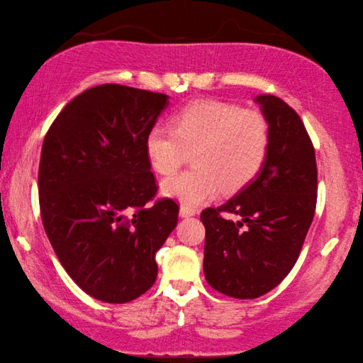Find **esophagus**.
I'll return each mask as SVG.
<instances>
[{
  "label": "esophagus",
  "instance_id": "34e87169",
  "mask_svg": "<svg viewBox=\"0 0 363 363\" xmlns=\"http://www.w3.org/2000/svg\"><path fill=\"white\" fill-rule=\"evenodd\" d=\"M179 216L181 218H192V216H195V210H192V208H189V206H181Z\"/></svg>",
  "mask_w": 363,
  "mask_h": 363
}]
</instances>
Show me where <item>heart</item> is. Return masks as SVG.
I'll return each mask as SVG.
<instances>
[{
    "label": "heart",
    "instance_id": "b5f03b06",
    "mask_svg": "<svg viewBox=\"0 0 363 363\" xmlns=\"http://www.w3.org/2000/svg\"><path fill=\"white\" fill-rule=\"evenodd\" d=\"M174 130L153 126L144 149L152 169L169 176L194 153V169L162 182V194L184 206H199L220 190L238 192L253 182L266 163L270 126L257 110L219 101H196L173 118Z\"/></svg>",
    "mask_w": 363,
    "mask_h": 363
}]
</instances>
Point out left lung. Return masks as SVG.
I'll use <instances>...</instances> for the list:
<instances>
[{
  "label": "left lung",
  "mask_w": 363,
  "mask_h": 363,
  "mask_svg": "<svg viewBox=\"0 0 363 363\" xmlns=\"http://www.w3.org/2000/svg\"><path fill=\"white\" fill-rule=\"evenodd\" d=\"M270 126L266 163L253 182L200 219L205 279L214 290L255 299L274 290L296 262L317 203L315 150L303 120L279 97H255ZM225 213L241 216L237 223Z\"/></svg>",
  "instance_id": "1"
}]
</instances>
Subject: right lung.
<instances>
[{
  "instance_id": "add662e5",
  "label": "right lung",
  "mask_w": 363,
  "mask_h": 363,
  "mask_svg": "<svg viewBox=\"0 0 363 363\" xmlns=\"http://www.w3.org/2000/svg\"><path fill=\"white\" fill-rule=\"evenodd\" d=\"M168 96L123 84L86 89L62 108L41 149L43 225L67 274L84 293L123 304L155 284L157 251L179 206L153 201L145 136Z\"/></svg>"
}]
</instances>
